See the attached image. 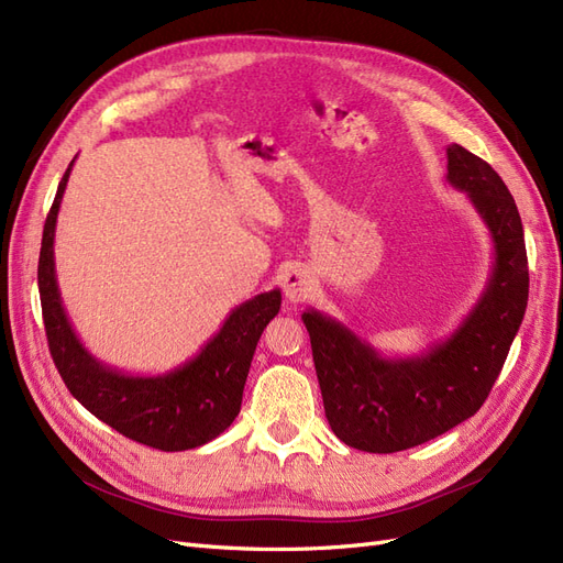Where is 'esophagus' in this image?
Here are the masks:
<instances>
[{
    "mask_svg": "<svg viewBox=\"0 0 563 563\" xmlns=\"http://www.w3.org/2000/svg\"><path fill=\"white\" fill-rule=\"evenodd\" d=\"M282 286H284L286 300L298 305L302 300L312 298V294L317 291V279L310 275V269L294 267V269H288L286 275H284V284Z\"/></svg>",
    "mask_w": 563,
    "mask_h": 563,
    "instance_id": "1",
    "label": "esophagus"
}]
</instances>
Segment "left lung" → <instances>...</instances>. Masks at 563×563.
<instances>
[{
    "instance_id": "1",
    "label": "left lung",
    "mask_w": 563,
    "mask_h": 563,
    "mask_svg": "<svg viewBox=\"0 0 563 563\" xmlns=\"http://www.w3.org/2000/svg\"><path fill=\"white\" fill-rule=\"evenodd\" d=\"M446 180L465 192L493 242L484 294L444 340L413 356H385L345 323L302 312L323 411L333 434L368 453L424 444L472 418L500 376L528 302V261L515 197L490 164L449 145Z\"/></svg>"
}]
</instances>
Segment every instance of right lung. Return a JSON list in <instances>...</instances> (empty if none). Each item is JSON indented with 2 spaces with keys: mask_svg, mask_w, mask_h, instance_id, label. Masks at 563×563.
I'll return each mask as SVG.
<instances>
[{
  "mask_svg": "<svg viewBox=\"0 0 563 563\" xmlns=\"http://www.w3.org/2000/svg\"><path fill=\"white\" fill-rule=\"evenodd\" d=\"M73 164L46 216L37 267L46 340L60 378L89 413L139 444L159 451L209 444L240 416L255 345L282 308V291L272 288L242 302L190 362L159 376H133L96 360L67 319L56 282V220Z\"/></svg>",
  "mask_w": 563,
  "mask_h": 563,
  "instance_id": "add662e5",
  "label": "right lung"
}]
</instances>
